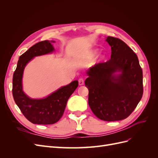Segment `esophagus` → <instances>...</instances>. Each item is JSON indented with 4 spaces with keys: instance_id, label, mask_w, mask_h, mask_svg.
Segmentation results:
<instances>
[{
    "instance_id": "obj_1",
    "label": "esophagus",
    "mask_w": 158,
    "mask_h": 158,
    "mask_svg": "<svg viewBox=\"0 0 158 158\" xmlns=\"http://www.w3.org/2000/svg\"><path fill=\"white\" fill-rule=\"evenodd\" d=\"M78 84H79V85H84V80H83L82 78H80V79L78 80Z\"/></svg>"
}]
</instances>
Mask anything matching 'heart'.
<instances>
[{"label": "heart", "mask_w": 158, "mask_h": 158, "mask_svg": "<svg viewBox=\"0 0 158 158\" xmlns=\"http://www.w3.org/2000/svg\"><path fill=\"white\" fill-rule=\"evenodd\" d=\"M98 49H94V50L91 51V52H90V57H91V58H93V57H94L95 55H96L97 53H98ZM103 59V55L99 56V59L100 60H102Z\"/></svg>", "instance_id": "heart-1"}]
</instances>
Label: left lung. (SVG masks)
<instances>
[{
    "instance_id": "8db88e82",
    "label": "left lung",
    "mask_w": 158,
    "mask_h": 158,
    "mask_svg": "<svg viewBox=\"0 0 158 158\" xmlns=\"http://www.w3.org/2000/svg\"><path fill=\"white\" fill-rule=\"evenodd\" d=\"M106 41L111 47V59L91 67L85 85L95 115L106 121H120L130 115L142 97V70L125 42L110 36Z\"/></svg>"
}]
</instances>
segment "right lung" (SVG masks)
<instances>
[{
  "label": "right lung",
  "instance_id": "add662e5",
  "mask_svg": "<svg viewBox=\"0 0 158 158\" xmlns=\"http://www.w3.org/2000/svg\"><path fill=\"white\" fill-rule=\"evenodd\" d=\"M53 43L55 41L46 40L31 47L19 57L13 75L12 95L14 102L27 120L37 125H52L59 121L64 113L69 98L78 85V81L74 80L41 99L31 98L23 92L22 78L26 66L34 57L53 52L55 48L52 45Z\"/></svg>",
  "mask_w": 158,
  "mask_h": 158
}]
</instances>
